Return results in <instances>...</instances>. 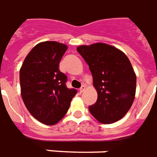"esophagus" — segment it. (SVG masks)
Segmentation results:
<instances>
[{
    "label": "esophagus",
    "mask_w": 157,
    "mask_h": 157,
    "mask_svg": "<svg viewBox=\"0 0 157 157\" xmlns=\"http://www.w3.org/2000/svg\"><path fill=\"white\" fill-rule=\"evenodd\" d=\"M84 90H85V86H84V85H82L81 88L79 89V93L81 94V93H83Z\"/></svg>",
    "instance_id": "1"
}]
</instances>
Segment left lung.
<instances>
[{
    "label": "left lung",
    "instance_id": "8db88e82",
    "mask_svg": "<svg viewBox=\"0 0 157 157\" xmlns=\"http://www.w3.org/2000/svg\"><path fill=\"white\" fill-rule=\"evenodd\" d=\"M89 65L98 99L89 106L91 115L103 124L116 122L133 104L136 76L129 58L121 50L105 43L78 47Z\"/></svg>",
    "mask_w": 157,
    "mask_h": 157
}]
</instances>
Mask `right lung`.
<instances>
[{
    "mask_svg": "<svg viewBox=\"0 0 157 157\" xmlns=\"http://www.w3.org/2000/svg\"><path fill=\"white\" fill-rule=\"evenodd\" d=\"M65 44L40 42L25 58L20 69L21 98L33 117L52 125L63 118L77 90L66 86L67 76L59 70Z\"/></svg>",
    "mask_w": 157,
    "mask_h": 157,
    "instance_id": "add662e5",
    "label": "right lung"
}]
</instances>
